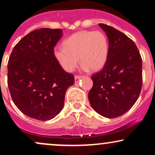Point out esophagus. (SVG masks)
<instances>
[{"mask_svg": "<svg viewBox=\"0 0 155 155\" xmlns=\"http://www.w3.org/2000/svg\"><path fill=\"white\" fill-rule=\"evenodd\" d=\"M81 79V76H76L75 77H74V80H75V82L76 83H77L78 81H79Z\"/></svg>", "mask_w": 155, "mask_h": 155, "instance_id": "34e87169", "label": "esophagus"}]
</instances>
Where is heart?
<instances>
[{
    "mask_svg": "<svg viewBox=\"0 0 155 155\" xmlns=\"http://www.w3.org/2000/svg\"><path fill=\"white\" fill-rule=\"evenodd\" d=\"M56 47L54 56L67 72L74 71L80 62L84 71H97L102 69L108 56V41L103 32L81 31L74 33Z\"/></svg>",
    "mask_w": 155,
    "mask_h": 155,
    "instance_id": "heart-1",
    "label": "heart"
}]
</instances>
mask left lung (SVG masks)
<instances>
[{
	"mask_svg": "<svg viewBox=\"0 0 155 155\" xmlns=\"http://www.w3.org/2000/svg\"><path fill=\"white\" fill-rule=\"evenodd\" d=\"M108 40V56L100 72L92 75L88 94L92 108L106 118H116L134 105L142 86V60L134 42L111 26L99 24Z\"/></svg>",
	"mask_w": 155,
	"mask_h": 155,
	"instance_id": "1",
	"label": "left lung"
}]
</instances>
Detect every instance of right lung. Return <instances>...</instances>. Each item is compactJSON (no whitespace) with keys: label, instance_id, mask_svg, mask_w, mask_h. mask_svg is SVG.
I'll use <instances>...</instances> for the list:
<instances>
[{"label":"right lung","instance_id":"1","mask_svg":"<svg viewBox=\"0 0 155 155\" xmlns=\"http://www.w3.org/2000/svg\"><path fill=\"white\" fill-rule=\"evenodd\" d=\"M60 29L32 31L14 47L8 63V86L17 108L26 116L50 120L63 109L68 88L74 77L54 56L63 36Z\"/></svg>","mask_w":155,"mask_h":155}]
</instances>
